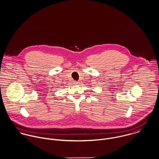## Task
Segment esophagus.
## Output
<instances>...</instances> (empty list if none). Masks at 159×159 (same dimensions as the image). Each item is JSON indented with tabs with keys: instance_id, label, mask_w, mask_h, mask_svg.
Wrapping results in <instances>:
<instances>
[{
	"instance_id": "34e87169",
	"label": "esophagus",
	"mask_w": 159,
	"mask_h": 159,
	"mask_svg": "<svg viewBox=\"0 0 159 159\" xmlns=\"http://www.w3.org/2000/svg\"><path fill=\"white\" fill-rule=\"evenodd\" d=\"M74 84H78V81H74Z\"/></svg>"
}]
</instances>
